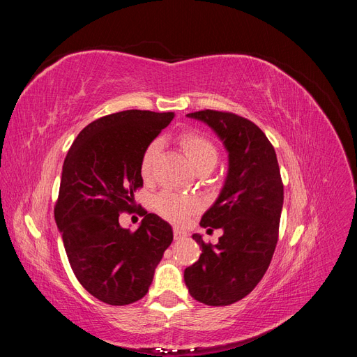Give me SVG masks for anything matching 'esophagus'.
I'll return each mask as SVG.
<instances>
[{"label":"esophagus","mask_w":357,"mask_h":357,"mask_svg":"<svg viewBox=\"0 0 357 357\" xmlns=\"http://www.w3.org/2000/svg\"><path fill=\"white\" fill-rule=\"evenodd\" d=\"M186 236V232L180 229V228H174V240H183Z\"/></svg>","instance_id":"esophagus-1"}]
</instances>
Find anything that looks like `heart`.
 Returning <instances> with one entry per match:
<instances>
[{"label":"heart","instance_id":"obj_1","mask_svg":"<svg viewBox=\"0 0 357 357\" xmlns=\"http://www.w3.org/2000/svg\"><path fill=\"white\" fill-rule=\"evenodd\" d=\"M181 147L185 150V153L192 164V167L197 171L204 168H214L219 160V152L215 146L210 142L207 137L201 134H186L181 137ZM160 150V142H152L147 149L144 150L142 158V165H139V171L144 178H149L152 174L153 162ZM156 210L164 215L165 219L183 223L192 213H195L199 207L197 199L177 195L174 192H162L159 197H156L155 201Z\"/></svg>","mask_w":357,"mask_h":357}]
</instances>
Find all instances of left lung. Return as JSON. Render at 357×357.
Listing matches in <instances>:
<instances>
[{
  "instance_id": "obj_1",
  "label": "left lung",
  "mask_w": 357,
  "mask_h": 357,
  "mask_svg": "<svg viewBox=\"0 0 357 357\" xmlns=\"http://www.w3.org/2000/svg\"><path fill=\"white\" fill-rule=\"evenodd\" d=\"M208 125L228 152V174L218 199L199 225L222 229L215 245L205 244L198 261L185 269L192 298L205 305H229L261 282L271 264L283 208V183L277 155L253 122L232 113L202 110L186 114Z\"/></svg>"
}]
</instances>
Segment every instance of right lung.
I'll return each mask as SVG.
<instances>
[{"instance_id": "1", "label": "right lung", "mask_w": 357, "mask_h": 357, "mask_svg": "<svg viewBox=\"0 0 357 357\" xmlns=\"http://www.w3.org/2000/svg\"><path fill=\"white\" fill-rule=\"evenodd\" d=\"M174 113L126 110L89 123L62 165L55 220L70 265L92 296L110 305L142 299L172 241V228L144 213L138 229L119 223L143 186L139 165L147 146Z\"/></svg>"}]
</instances>
